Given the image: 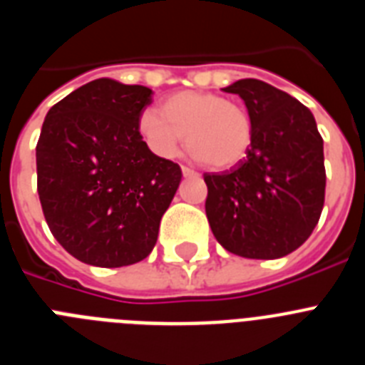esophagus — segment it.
I'll use <instances>...</instances> for the list:
<instances>
[{"instance_id": "esophagus-1", "label": "esophagus", "mask_w": 365, "mask_h": 365, "mask_svg": "<svg viewBox=\"0 0 365 365\" xmlns=\"http://www.w3.org/2000/svg\"><path fill=\"white\" fill-rule=\"evenodd\" d=\"M182 175H185V177H199V173L195 172V170H192V168L182 166Z\"/></svg>"}]
</instances>
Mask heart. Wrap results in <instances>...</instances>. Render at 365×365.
Masks as SVG:
<instances>
[{
    "instance_id": "1",
    "label": "heart",
    "mask_w": 365,
    "mask_h": 365,
    "mask_svg": "<svg viewBox=\"0 0 365 365\" xmlns=\"http://www.w3.org/2000/svg\"><path fill=\"white\" fill-rule=\"evenodd\" d=\"M138 131L159 157L175 155L185 133L186 148L217 170L241 163L252 144V120L245 106L202 91L175 93L164 100L160 113L146 109Z\"/></svg>"
}]
</instances>
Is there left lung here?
<instances>
[{
    "instance_id": "8db88e82",
    "label": "left lung",
    "mask_w": 365,
    "mask_h": 365,
    "mask_svg": "<svg viewBox=\"0 0 365 365\" xmlns=\"http://www.w3.org/2000/svg\"><path fill=\"white\" fill-rule=\"evenodd\" d=\"M222 91L243 98L252 144L230 172L205 173L206 217L235 256L276 259L312 234L325 201L324 138L309 108L256 78Z\"/></svg>"
}]
</instances>
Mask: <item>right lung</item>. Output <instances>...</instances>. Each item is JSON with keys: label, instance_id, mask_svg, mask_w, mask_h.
Segmentation results:
<instances>
[{"label": "right lung", "instance_id": "right-lung-1", "mask_svg": "<svg viewBox=\"0 0 365 365\" xmlns=\"http://www.w3.org/2000/svg\"><path fill=\"white\" fill-rule=\"evenodd\" d=\"M151 89L98 78L49 109L36 144L45 221L67 252L115 269L150 256L179 188V164L138 131Z\"/></svg>", "mask_w": 365, "mask_h": 365}]
</instances>
